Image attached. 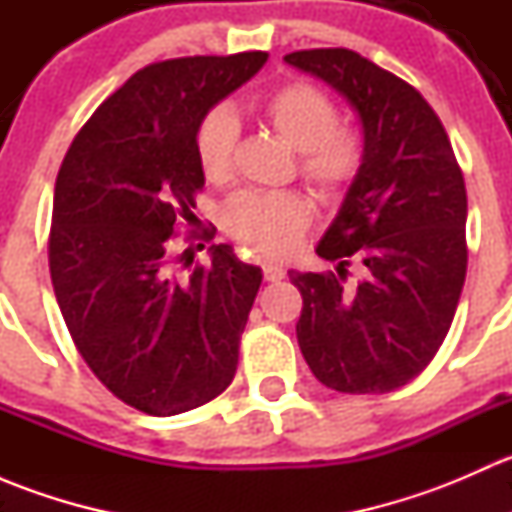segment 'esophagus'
<instances>
[{
	"label": "esophagus",
	"instance_id": "obj_1",
	"mask_svg": "<svg viewBox=\"0 0 512 512\" xmlns=\"http://www.w3.org/2000/svg\"><path fill=\"white\" fill-rule=\"evenodd\" d=\"M262 272H265V280L267 282L285 280V270H282L280 265H265V267H262Z\"/></svg>",
	"mask_w": 512,
	"mask_h": 512
}]
</instances>
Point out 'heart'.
Instances as JSON below:
<instances>
[{"label":"heart","mask_w":512,"mask_h":512,"mask_svg":"<svg viewBox=\"0 0 512 512\" xmlns=\"http://www.w3.org/2000/svg\"><path fill=\"white\" fill-rule=\"evenodd\" d=\"M262 121L297 151L299 175L324 203H337L359 180L366 160L361 133L339 123L332 96L307 81H292L260 103ZM235 116L227 108L205 113L195 128V156L210 183L232 175L237 146ZM312 223V203L299 190H242L223 208L225 230L247 250L265 257L289 255Z\"/></svg>","instance_id":"1"}]
</instances>
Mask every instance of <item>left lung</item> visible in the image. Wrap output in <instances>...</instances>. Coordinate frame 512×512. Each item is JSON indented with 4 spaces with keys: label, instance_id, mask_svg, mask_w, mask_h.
I'll list each match as a JSON object with an SVG mask.
<instances>
[{
    "label": "left lung",
    "instance_id": "8db88e82",
    "mask_svg": "<svg viewBox=\"0 0 512 512\" xmlns=\"http://www.w3.org/2000/svg\"><path fill=\"white\" fill-rule=\"evenodd\" d=\"M289 66L327 81L359 113L366 160L317 255L334 272L289 270L302 294L297 342L312 374L342 394H386L416 379L451 329L466 282L468 198L428 101L352 49H307ZM349 264L365 277L346 285Z\"/></svg>",
    "mask_w": 512,
    "mask_h": 512
}]
</instances>
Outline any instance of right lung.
I'll use <instances>...</instances> for the list:
<instances>
[{
  "label": "right lung",
  "instance_id": "obj_1",
  "mask_svg": "<svg viewBox=\"0 0 512 512\" xmlns=\"http://www.w3.org/2000/svg\"><path fill=\"white\" fill-rule=\"evenodd\" d=\"M265 61L245 51L148 64L96 108L56 175V302L96 379L143 414L198 409L235 379L262 270L213 245L210 265L180 275L170 242L205 185L195 128Z\"/></svg>",
  "mask_w": 512,
  "mask_h": 512
}]
</instances>
